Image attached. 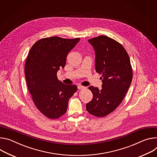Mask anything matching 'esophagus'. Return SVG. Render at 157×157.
I'll return each mask as SVG.
<instances>
[{"label":"esophagus","mask_w":157,"mask_h":157,"mask_svg":"<svg viewBox=\"0 0 157 157\" xmlns=\"http://www.w3.org/2000/svg\"><path fill=\"white\" fill-rule=\"evenodd\" d=\"M86 89V87L84 86H82L81 85H78V89H79V90H83V89Z\"/></svg>","instance_id":"34e87169"}]
</instances>
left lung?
<instances>
[{"instance_id":"1","label":"left lung","mask_w":157,"mask_h":157,"mask_svg":"<svg viewBox=\"0 0 157 157\" xmlns=\"http://www.w3.org/2000/svg\"><path fill=\"white\" fill-rule=\"evenodd\" d=\"M95 52V70L101 74V89L90 86L92 100L86 104L91 115L103 117L113 112L124 100L133 72L128 54L121 44L105 36L88 40Z\"/></svg>"}]
</instances>
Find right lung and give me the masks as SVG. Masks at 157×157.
I'll return each instance as SVG.
<instances>
[{"mask_svg":"<svg viewBox=\"0 0 157 157\" xmlns=\"http://www.w3.org/2000/svg\"><path fill=\"white\" fill-rule=\"evenodd\" d=\"M80 38H43L31 47L25 64L27 87L37 109L45 117L57 119L64 115L68 102L77 90L75 85L59 80L57 72L63 68L68 52Z\"/></svg>","mask_w":157,"mask_h":157,"instance_id":"right-lung-1","label":"right lung"}]
</instances>
